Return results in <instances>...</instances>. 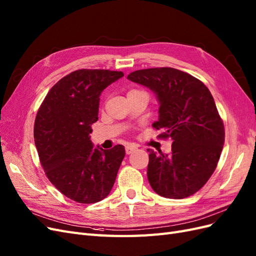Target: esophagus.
Listing matches in <instances>:
<instances>
[{
  "label": "esophagus",
  "instance_id": "34e87169",
  "mask_svg": "<svg viewBox=\"0 0 256 256\" xmlns=\"http://www.w3.org/2000/svg\"><path fill=\"white\" fill-rule=\"evenodd\" d=\"M125 150H126V154H132L134 152H136L138 150V147L134 146V145H127Z\"/></svg>",
  "mask_w": 256,
  "mask_h": 256
}]
</instances>
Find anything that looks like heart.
<instances>
[{
    "label": "heart",
    "instance_id": "heart-1",
    "mask_svg": "<svg viewBox=\"0 0 256 256\" xmlns=\"http://www.w3.org/2000/svg\"><path fill=\"white\" fill-rule=\"evenodd\" d=\"M130 92H131V90H130Z\"/></svg>",
    "mask_w": 256,
    "mask_h": 256
}]
</instances>
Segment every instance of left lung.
I'll list each match as a JSON object with an SVG mask.
<instances>
[{
    "label": "left lung",
    "instance_id": "left-lung-1",
    "mask_svg": "<svg viewBox=\"0 0 256 256\" xmlns=\"http://www.w3.org/2000/svg\"><path fill=\"white\" fill-rule=\"evenodd\" d=\"M127 79L152 90L159 102L161 138H172V152H150L147 178L157 194L184 198L210 178L224 144V126L212 92L194 76L171 67L136 70Z\"/></svg>",
    "mask_w": 256,
    "mask_h": 256
}]
</instances>
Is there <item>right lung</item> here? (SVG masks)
<instances>
[{"label":"right lung","instance_id":"1","mask_svg":"<svg viewBox=\"0 0 256 256\" xmlns=\"http://www.w3.org/2000/svg\"><path fill=\"white\" fill-rule=\"evenodd\" d=\"M122 72L79 69L52 86L38 109L34 140L48 180L74 202L92 204L109 196L125 147L94 148L92 125L98 120L102 92Z\"/></svg>","mask_w":256,"mask_h":256}]
</instances>
